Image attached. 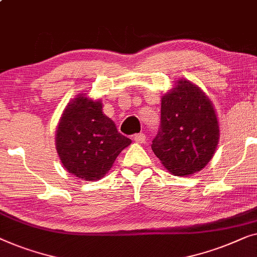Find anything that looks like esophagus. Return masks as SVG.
Returning a JSON list of instances; mask_svg holds the SVG:
<instances>
[{
  "instance_id": "1",
  "label": "esophagus",
  "mask_w": 257,
  "mask_h": 257,
  "mask_svg": "<svg viewBox=\"0 0 257 257\" xmlns=\"http://www.w3.org/2000/svg\"><path fill=\"white\" fill-rule=\"evenodd\" d=\"M134 141H135L136 143H139V144H142V143L146 142V135H144L143 133L136 134V135L134 136Z\"/></svg>"
}]
</instances>
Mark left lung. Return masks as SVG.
I'll list each match as a JSON object with an SVG mask.
<instances>
[{"instance_id": "obj_1", "label": "left lung", "mask_w": 257, "mask_h": 257, "mask_svg": "<svg viewBox=\"0 0 257 257\" xmlns=\"http://www.w3.org/2000/svg\"><path fill=\"white\" fill-rule=\"evenodd\" d=\"M219 139L211 99L192 81L176 80L162 96L161 129L151 144L161 163L173 176L194 175L214 156Z\"/></svg>"}]
</instances>
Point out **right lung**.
Returning <instances> with one entry per match:
<instances>
[{
  "mask_svg": "<svg viewBox=\"0 0 257 257\" xmlns=\"http://www.w3.org/2000/svg\"><path fill=\"white\" fill-rule=\"evenodd\" d=\"M132 140L117 132L102 111V101L87 93L66 104L56 130V149L64 168L86 182L103 178Z\"/></svg>",
  "mask_w": 257,
  "mask_h": 257,
  "instance_id": "add662e5",
  "label": "right lung"
}]
</instances>
